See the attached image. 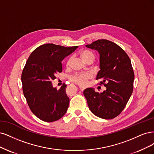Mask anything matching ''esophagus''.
<instances>
[{"label":"esophagus","mask_w":154,"mask_h":154,"mask_svg":"<svg viewBox=\"0 0 154 154\" xmlns=\"http://www.w3.org/2000/svg\"><path fill=\"white\" fill-rule=\"evenodd\" d=\"M79 89H80V90L81 91H83L84 90H85V87H84V86H79Z\"/></svg>","instance_id":"34e87169"}]
</instances>
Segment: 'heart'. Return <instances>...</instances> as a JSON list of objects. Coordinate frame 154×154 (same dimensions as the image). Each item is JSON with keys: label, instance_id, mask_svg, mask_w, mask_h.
I'll return each instance as SVG.
<instances>
[{"label": "heart", "instance_id": "obj_1", "mask_svg": "<svg viewBox=\"0 0 154 154\" xmlns=\"http://www.w3.org/2000/svg\"><path fill=\"white\" fill-rule=\"evenodd\" d=\"M81 56L84 61H86L87 59H92L94 60V58H95V56H94L93 53L89 51H82L81 52ZM72 59V57L68 59L66 63L67 66L70 65ZM91 75L90 73H75L70 76V79L72 81L78 84H80V85H85L88 79L91 78Z\"/></svg>", "mask_w": 154, "mask_h": 154}]
</instances>
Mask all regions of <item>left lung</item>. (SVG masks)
<instances>
[{"label":"left lung","instance_id":"8db88e82","mask_svg":"<svg viewBox=\"0 0 154 154\" xmlns=\"http://www.w3.org/2000/svg\"><path fill=\"white\" fill-rule=\"evenodd\" d=\"M86 47L100 54V69L97 80L106 90L99 93L90 88L83 93L88 105L95 116L112 119L122 112L132 93L134 73L129 57L117 44L107 39H98Z\"/></svg>","mask_w":154,"mask_h":154}]
</instances>
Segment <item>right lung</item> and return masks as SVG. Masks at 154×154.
<instances>
[{
  "instance_id": "1",
  "label": "right lung",
  "mask_w": 154,
  "mask_h": 154,
  "mask_svg": "<svg viewBox=\"0 0 154 154\" xmlns=\"http://www.w3.org/2000/svg\"><path fill=\"white\" fill-rule=\"evenodd\" d=\"M77 48L42 45L31 53L24 66L21 76L24 97L32 113L44 122L59 120L68 109L70 99L65 93L66 85L63 84L57 90L52 81L62 72L63 59Z\"/></svg>"
}]
</instances>
